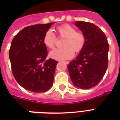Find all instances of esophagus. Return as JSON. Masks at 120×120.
<instances>
[{
	"label": "esophagus",
	"mask_w": 120,
	"mask_h": 120,
	"mask_svg": "<svg viewBox=\"0 0 120 120\" xmlns=\"http://www.w3.org/2000/svg\"><path fill=\"white\" fill-rule=\"evenodd\" d=\"M64 63H65V64H69V62H68V61H64Z\"/></svg>",
	"instance_id": "obj_1"
}]
</instances>
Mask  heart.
<instances>
[{
    "mask_svg": "<svg viewBox=\"0 0 120 120\" xmlns=\"http://www.w3.org/2000/svg\"><path fill=\"white\" fill-rule=\"evenodd\" d=\"M56 31L61 37L65 39L63 41V48L55 49L51 51L49 56L55 60H64L73 57L75 51L80 52L85 45L86 37L83 33L76 31L75 29L69 24H64L56 28ZM56 38L51 30L45 32L43 37V44L49 49H53L55 44Z\"/></svg>",
    "mask_w": 120,
    "mask_h": 120,
    "instance_id": "obj_1",
    "label": "heart"
}]
</instances>
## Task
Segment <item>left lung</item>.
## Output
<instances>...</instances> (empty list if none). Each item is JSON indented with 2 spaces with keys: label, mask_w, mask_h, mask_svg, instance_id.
Listing matches in <instances>:
<instances>
[{
  "label": "left lung",
  "mask_w": 120,
  "mask_h": 120,
  "mask_svg": "<svg viewBox=\"0 0 120 120\" xmlns=\"http://www.w3.org/2000/svg\"><path fill=\"white\" fill-rule=\"evenodd\" d=\"M79 27L86 37L85 45L68 70L73 83L82 89L95 86L103 79L108 67L109 45L103 32L90 22L77 21Z\"/></svg>",
  "instance_id": "8db88e82"
}]
</instances>
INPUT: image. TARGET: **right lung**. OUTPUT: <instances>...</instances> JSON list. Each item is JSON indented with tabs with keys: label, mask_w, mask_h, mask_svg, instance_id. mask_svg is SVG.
Here are the masks:
<instances>
[{
	"label": "right lung",
	"mask_w": 120,
	"mask_h": 120,
	"mask_svg": "<svg viewBox=\"0 0 120 120\" xmlns=\"http://www.w3.org/2000/svg\"><path fill=\"white\" fill-rule=\"evenodd\" d=\"M25 27L14 37L9 50L12 73L18 83L36 93L49 90L53 85L57 61L46 60L47 49L43 37L53 24Z\"/></svg>",
	"instance_id": "add662e5"
}]
</instances>
